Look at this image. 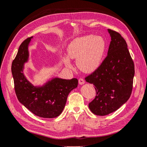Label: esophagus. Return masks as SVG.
I'll return each mask as SVG.
<instances>
[{"mask_svg":"<svg viewBox=\"0 0 147 147\" xmlns=\"http://www.w3.org/2000/svg\"><path fill=\"white\" fill-rule=\"evenodd\" d=\"M79 83L80 84V85H83L84 83H85V80L83 78H80L79 79Z\"/></svg>","mask_w":147,"mask_h":147,"instance_id":"34e87169","label":"esophagus"}]
</instances>
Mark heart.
<instances>
[{
    "label": "heart",
    "instance_id": "1",
    "mask_svg": "<svg viewBox=\"0 0 147 147\" xmlns=\"http://www.w3.org/2000/svg\"><path fill=\"white\" fill-rule=\"evenodd\" d=\"M106 50V42L100 36L86 35L77 38L69 44L68 53L71 59H77L78 68L84 72L96 70L102 64ZM66 66H71L68 59H64Z\"/></svg>",
    "mask_w": 147,
    "mask_h": 147
}]
</instances>
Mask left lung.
Wrapping results in <instances>:
<instances>
[{
  "label": "left lung",
  "instance_id": "8db88e82",
  "mask_svg": "<svg viewBox=\"0 0 147 147\" xmlns=\"http://www.w3.org/2000/svg\"><path fill=\"white\" fill-rule=\"evenodd\" d=\"M111 41L107 56L89 76L86 82L95 86V98L88 104L94 114L104 116L117 111L130 97L134 63L126 41L116 31L108 29Z\"/></svg>",
  "mask_w": 147,
  "mask_h": 147
}]
</instances>
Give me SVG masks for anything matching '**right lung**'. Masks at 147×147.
Masks as SVG:
<instances>
[{
  "label": "right lung",
  "instance_id": "right-lung-1",
  "mask_svg": "<svg viewBox=\"0 0 147 147\" xmlns=\"http://www.w3.org/2000/svg\"><path fill=\"white\" fill-rule=\"evenodd\" d=\"M32 37L24 40L11 64L14 88L19 102L38 117L51 119L59 116L69 93L78 85L76 78H53L42 86H34L24 76V64L28 59V46Z\"/></svg>",
  "mask_w": 147,
  "mask_h": 147
}]
</instances>
